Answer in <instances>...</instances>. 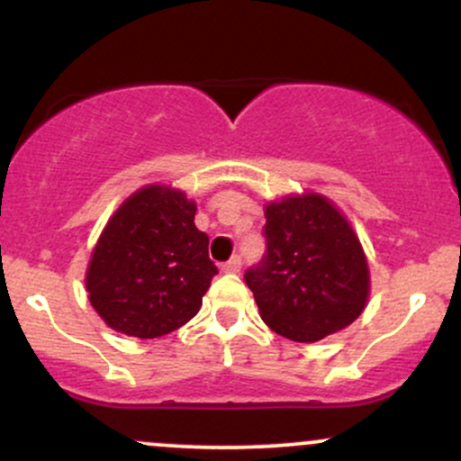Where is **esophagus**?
<instances>
[{
  "instance_id": "obj_1",
  "label": "esophagus",
  "mask_w": 461,
  "mask_h": 461,
  "mask_svg": "<svg viewBox=\"0 0 461 461\" xmlns=\"http://www.w3.org/2000/svg\"><path fill=\"white\" fill-rule=\"evenodd\" d=\"M240 267H242V258L240 256H234V258H231V260H227L225 264H221V271L238 273V271H240Z\"/></svg>"
}]
</instances>
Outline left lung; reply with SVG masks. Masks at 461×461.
I'll return each instance as SVG.
<instances>
[{"mask_svg":"<svg viewBox=\"0 0 461 461\" xmlns=\"http://www.w3.org/2000/svg\"><path fill=\"white\" fill-rule=\"evenodd\" d=\"M267 253L245 273L262 321L294 342H316L362 314L366 256L348 221L321 194L284 197L264 210Z\"/></svg>","mask_w":461,"mask_h":461,"instance_id":"1","label":"left lung"}]
</instances>
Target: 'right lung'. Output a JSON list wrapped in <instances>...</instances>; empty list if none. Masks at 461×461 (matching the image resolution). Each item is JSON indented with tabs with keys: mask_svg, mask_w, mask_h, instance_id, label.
<instances>
[{
	"mask_svg": "<svg viewBox=\"0 0 461 461\" xmlns=\"http://www.w3.org/2000/svg\"><path fill=\"white\" fill-rule=\"evenodd\" d=\"M197 205L168 186H145L105 225L86 271L91 305L125 336L160 338L201 308L216 273Z\"/></svg>",
	"mask_w": 461,
	"mask_h": 461,
	"instance_id": "add662e5",
	"label": "right lung"
}]
</instances>
